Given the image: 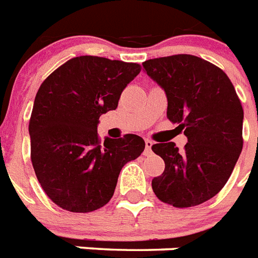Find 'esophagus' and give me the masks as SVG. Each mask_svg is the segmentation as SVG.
Here are the masks:
<instances>
[{"label":"esophagus","instance_id":"1","mask_svg":"<svg viewBox=\"0 0 258 258\" xmlns=\"http://www.w3.org/2000/svg\"><path fill=\"white\" fill-rule=\"evenodd\" d=\"M152 146H153V141L152 140H145V152H144L145 156L152 153Z\"/></svg>","mask_w":258,"mask_h":258}]
</instances>
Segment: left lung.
<instances>
[{
    "instance_id": "left-lung-1",
    "label": "left lung",
    "mask_w": 258,
    "mask_h": 258,
    "mask_svg": "<svg viewBox=\"0 0 258 258\" xmlns=\"http://www.w3.org/2000/svg\"><path fill=\"white\" fill-rule=\"evenodd\" d=\"M146 74L165 90L166 116L187 137L180 152L174 142L154 144L164 160L152 180L154 195L176 208L196 207L221 190L242 150L244 110L229 77L191 54L148 59Z\"/></svg>"
}]
</instances>
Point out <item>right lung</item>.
<instances>
[{
	"label": "right lung",
	"mask_w": 258,
	"mask_h": 258,
	"mask_svg": "<svg viewBox=\"0 0 258 258\" xmlns=\"http://www.w3.org/2000/svg\"><path fill=\"white\" fill-rule=\"evenodd\" d=\"M141 72L135 62L80 55L41 84L29 121L30 158L49 199L73 213H88L110 201L121 169L145 149L136 135L101 142L100 117Z\"/></svg>",
	"instance_id": "obj_1"
}]
</instances>
